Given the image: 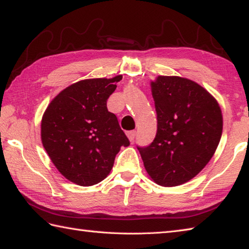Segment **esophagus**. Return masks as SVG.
Here are the masks:
<instances>
[{
    "label": "esophagus",
    "mask_w": 249,
    "mask_h": 249,
    "mask_svg": "<svg viewBox=\"0 0 249 249\" xmlns=\"http://www.w3.org/2000/svg\"><path fill=\"white\" fill-rule=\"evenodd\" d=\"M127 137H128V139L130 140V142H133L134 140H135V138H136V135H137V131L136 130H130V131H127Z\"/></svg>",
    "instance_id": "1"
}]
</instances>
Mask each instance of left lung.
Masks as SVG:
<instances>
[{"label":"left lung","mask_w":249,"mask_h":249,"mask_svg":"<svg viewBox=\"0 0 249 249\" xmlns=\"http://www.w3.org/2000/svg\"><path fill=\"white\" fill-rule=\"evenodd\" d=\"M157 133L147 146H137L147 174L158 185L178 186L206 166L223 133L219 105L204 88L177 76L151 82Z\"/></svg>","instance_id":"8db88e82"}]
</instances>
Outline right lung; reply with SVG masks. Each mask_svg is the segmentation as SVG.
I'll list each match as a JSON object with an SVG mask.
<instances>
[{"instance_id":"add662e5","label":"right lung","mask_w":249,"mask_h":249,"mask_svg":"<svg viewBox=\"0 0 249 249\" xmlns=\"http://www.w3.org/2000/svg\"><path fill=\"white\" fill-rule=\"evenodd\" d=\"M114 78L86 79L67 87L51 100L41 119V142L51 161L71 182L92 186L107 178L121 146L129 140L107 99Z\"/></svg>"}]
</instances>
